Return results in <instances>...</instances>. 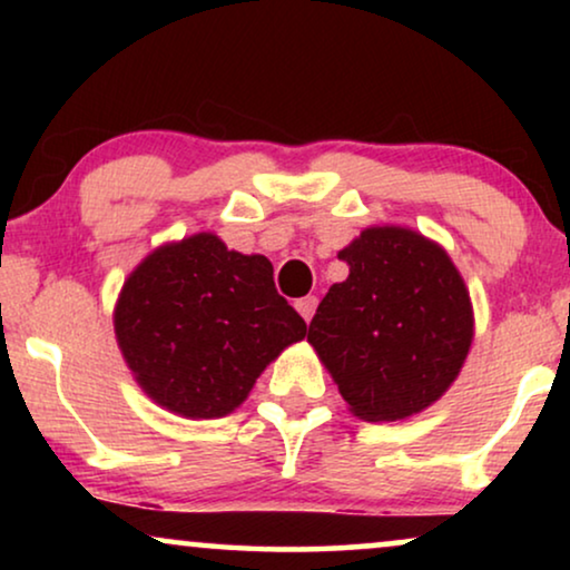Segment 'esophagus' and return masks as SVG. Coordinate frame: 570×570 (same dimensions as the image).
I'll return each mask as SVG.
<instances>
[{"mask_svg":"<svg viewBox=\"0 0 570 570\" xmlns=\"http://www.w3.org/2000/svg\"><path fill=\"white\" fill-rule=\"evenodd\" d=\"M316 295H306V298H298L295 301V308H298V314L306 318V324L311 322V316H314V311H316Z\"/></svg>","mask_w":570,"mask_h":570,"instance_id":"esophagus-1","label":"esophagus"}]
</instances>
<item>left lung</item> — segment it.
Listing matches in <instances>:
<instances>
[{"instance_id":"1","label":"left lung","mask_w":570,"mask_h":570,"mask_svg":"<svg viewBox=\"0 0 570 570\" xmlns=\"http://www.w3.org/2000/svg\"><path fill=\"white\" fill-rule=\"evenodd\" d=\"M308 342L342 400L368 423L407 420L454 384L474 340V311L446 248L404 225H371L337 254Z\"/></svg>"}]
</instances>
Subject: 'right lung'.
I'll return each instance as SVG.
<instances>
[{"label":"right lung","mask_w":570,"mask_h":570,"mask_svg":"<svg viewBox=\"0 0 570 570\" xmlns=\"http://www.w3.org/2000/svg\"><path fill=\"white\" fill-rule=\"evenodd\" d=\"M114 332L139 389L186 420L230 415L264 368L306 337L262 254L215 233L153 248L124 279Z\"/></svg>","instance_id":"1"}]
</instances>
